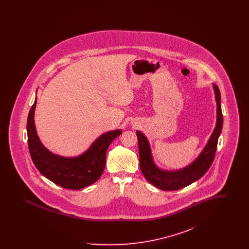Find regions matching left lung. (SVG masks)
Instances as JSON below:
<instances>
[{"instance_id": "obj_1", "label": "left lung", "mask_w": 249, "mask_h": 249, "mask_svg": "<svg viewBox=\"0 0 249 249\" xmlns=\"http://www.w3.org/2000/svg\"><path fill=\"white\" fill-rule=\"evenodd\" d=\"M216 103V123L209 140L200 155L188 166L174 171L160 169L156 165L151 153L150 143L140 130L136 131L138 138L140 168L144 178L153 186L161 190H178L197 181L212 165L216 151L218 137L222 130L223 117L221 111V96L218 87L213 84Z\"/></svg>"}]
</instances>
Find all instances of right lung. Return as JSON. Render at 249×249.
<instances>
[{"label": "right lung", "instance_id": "obj_1", "mask_svg": "<svg viewBox=\"0 0 249 249\" xmlns=\"http://www.w3.org/2000/svg\"><path fill=\"white\" fill-rule=\"evenodd\" d=\"M36 101L37 98L28 116L27 132L31 157L38 171L64 189L80 190L95 183L105 170L108 146L122 133V130H110L100 135L79 156L62 157L54 154L42 143L37 135L35 123Z\"/></svg>", "mask_w": 249, "mask_h": 249}]
</instances>
